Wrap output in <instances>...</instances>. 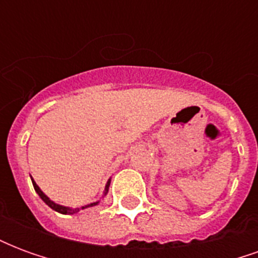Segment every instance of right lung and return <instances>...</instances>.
Returning <instances> with one entry per match:
<instances>
[{
	"label": "right lung",
	"mask_w": 258,
	"mask_h": 258,
	"mask_svg": "<svg viewBox=\"0 0 258 258\" xmlns=\"http://www.w3.org/2000/svg\"><path fill=\"white\" fill-rule=\"evenodd\" d=\"M31 181H33V186H34V189H36V192L38 194V196H40V198H41V199L44 200V202H45V203H47V205L49 206V207H51L52 210L58 211V213H60V214H76L77 211L84 210V209H87V207H92V206H95V205H98V203H99V202H94V203H91V205L81 206V207H79V209H72V207H64V206L56 205L55 202H52V200L48 198L47 195L44 194V192L40 189V186L36 184V181H34V179H31ZM109 185H110V179L107 181V184H106V186H105V192H103V195L107 194V190H109Z\"/></svg>",
	"instance_id": "add662e5"
}]
</instances>
